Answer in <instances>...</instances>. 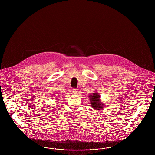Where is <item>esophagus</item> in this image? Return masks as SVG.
<instances>
[{"label":"esophagus","mask_w":155,"mask_h":155,"mask_svg":"<svg viewBox=\"0 0 155 155\" xmlns=\"http://www.w3.org/2000/svg\"><path fill=\"white\" fill-rule=\"evenodd\" d=\"M74 94H78V90L77 89H74L73 90Z\"/></svg>","instance_id":"obj_1"}]
</instances>
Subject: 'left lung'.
Segmentation results:
<instances>
[{"mask_svg":"<svg viewBox=\"0 0 155 155\" xmlns=\"http://www.w3.org/2000/svg\"><path fill=\"white\" fill-rule=\"evenodd\" d=\"M89 98L90 104L92 108H95L97 110H100L104 107V104H103L101 101V95L98 93L96 92L92 93L91 95H89Z\"/></svg>","mask_w":155,"mask_h":155,"instance_id":"left-lung-1","label":"left lung"}]
</instances>
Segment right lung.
<instances>
[{"label": "right lung", "mask_w": 155, "mask_h": 155, "mask_svg": "<svg viewBox=\"0 0 155 155\" xmlns=\"http://www.w3.org/2000/svg\"><path fill=\"white\" fill-rule=\"evenodd\" d=\"M56 98L54 99H56V100H58V99L57 98Z\"/></svg>", "instance_id": "right-lung-1"}]
</instances>
